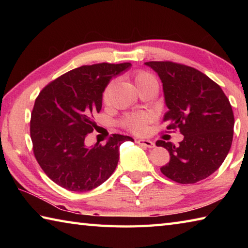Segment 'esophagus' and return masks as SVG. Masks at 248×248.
<instances>
[{
	"label": "esophagus",
	"mask_w": 248,
	"mask_h": 248,
	"mask_svg": "<svg viewBox=\"0 0 248 248\" xmlns=\"http://www.w3.org/2000/svg\"><path fill=\"white\" fill-rule=\"evenodd\" d=\"M137 143L142 145V146H145V148H149V149H153L155 146L154 142L150 141V140H137Z\"/></svg>",
	"instance_id": "esophagus-1"
}]
</instances>
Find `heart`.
<instances>
[{
	"label": "heart",
	"instance_id": "obj_1",
	"mask_svg": "<svg viewBox=\"0 0 248 248\" xmlns=\"http://www.w3.org/2000/svg\"><path fill=\"white\" fill-rule=\"evenodd\" d=\"M134 82H136L139 91L143 89V87L150 85V84L157 83L156 78H154L153 74L143 70H139L134 73ZM114 84L115 81H110L104 89L103 102L105 104H107L109 99H110V93ZM149 120L150 117L148 115H128L124 117V125L134 133H143L146 130V124H148Z\"/></svg>",
	"mask_w": 248,
	"mask_h": 248
}]
</instances>
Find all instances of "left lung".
<instances>
[{
	"label": "left lung",
	"mask_w": 248,
	"mask_h": 248,
	"mask_svg": "<svg viewBox=\"0 0 248 248\" xmlns=\"http://www.w3.org/2000/svg\"><path fill=\"white\" fill-rule=\"evenodd\" d=\"M146 65L163 83L169 111L166 129L179 131V145L157 140L156 145L170 152L162 174L179 184H195L219 169L232 145L234 115L232 106L217 84L191 66L171 61H150Z\"/></svg>",
	"instance_id": "left-lung-1"
}]
</instances>
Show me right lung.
Masks as SVG:
<instances>
[{
  "label": "right lung",
  "mask_w": 248,
  "mask_h": 248,
  "mask_svg": "<svg viewBox=\"0 0 248 248\" xmlns=\"http://www.w3.org/2000/svg\"><path fill=\"white\" fill-rule=\"evenodd\" d=\"M119 64L83 65L62 74L37 96L31 111L33 155L46 175L71 191H87L110 177L119 161V146L132 138L112 134L106 144L87 148L102 109L103 92L112 77L127 70Z\"/></svg>",
  "instance_id": "obj_1"
}]
</instances>
